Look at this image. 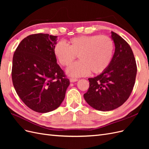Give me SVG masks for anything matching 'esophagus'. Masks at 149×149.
<instances>
[{
	"label": "esophagus",
	"instance_id": "34e87169",
	"mask_svg": "<svg viewBox=\"0 0 149 149\" xmlns=\"http://www.w3.org/2000/svg\"><path fill=\"white\" fill-rule=\"evenodd\" d=\"M70 82L71 83H73V82H76V81H78V79H76V78H70Z\"/></svg>",
	"mask_w": 149,
	"mask_h": 149
}]
</instances>
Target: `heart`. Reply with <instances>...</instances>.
<instances>
[{"mask_svg": "<svg viewBox=\"0 0 149 149\" xmlns=\"http://www.w3.org/2000/svg\"><path fill=\"white\" fill-rule=\"evenodd\" d=\"M114 43L105 35H81L71 38L67 45L62 41L56 43L54 54L60 63L68 66L78 55L79 61L67 69L74 77L88 75L91 72L100 74L109 66L114 53Z\"/></svg>", "mask_w": 149, "mask_h": 149, "instance_id": "obj_1", "label": "heart"}]
</instances>
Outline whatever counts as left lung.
I'll return each mask as SVG.
<instances>
[{"label":"left lung","mask_w":149,"mask_h":149,"mask_svg":"<svg viewBox=\"0 0 149 149\" xmlns=\"http://www.w3.org/2000/svg\"><path fill=\"white\" fill-rule=\"evenodd\" d=\"M115 52L107 68L93 78L84 98L94 109L109 111L119 107L132 93L137 74V65L131 48L117 33L111 31Z\"/></svg>","instance_id":"left-lung-1"}]
</instances>
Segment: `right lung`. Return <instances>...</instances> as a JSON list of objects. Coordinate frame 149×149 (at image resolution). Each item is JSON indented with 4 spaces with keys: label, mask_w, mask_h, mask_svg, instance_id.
I'll list each match as a JSON object with an SVG mask.
<instances>
[{
    "label": "right lung",
    "mask_w": 149,
    "mask_h": 149,
    "mask_svg": "<svg viewBox=\"0 0 149 149\" xmlns=\"http://www.w3.org/2000/svg\"><path fill=\"white\" fill-rule=\"evenodd\" d=\"M56 40V36L47 33L30 35L22 40L13 56L12 79L18 96L41 113L59 107L70 85L54 54Z\"/></svg>",
    "instance_id": "right-lung-1"
}]
</instances>
